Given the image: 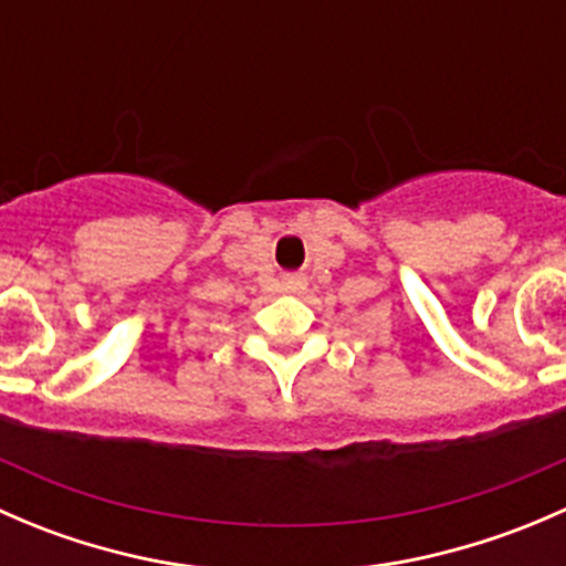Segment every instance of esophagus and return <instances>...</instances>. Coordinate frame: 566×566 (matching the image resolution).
Returning a JSON list of instances; mask_svg holds the SVG:
<instances>
[{"label": "esophagus", "instance_id": "1", "mask_svg": "<svg viewBox=\"0 0 566 566\" xmlns=\"http://www.w3.org/2000/svg\"><path fill=\"white\" fill-rule=\"evenodd\" d=\"M284 290H290V293H298V290H304V279L287 276V279H284Z\"/></svg>", "mask_w": 566, "mask_h": 566}]
</instances>
